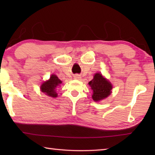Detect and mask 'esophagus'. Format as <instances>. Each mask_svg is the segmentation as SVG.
Wrapping results in <instances>:
<instances>
[{"label":"esophagus","instance_id":"esophagus-1","mask_svg":"<svg viewBox=\"0 0 155 155\" xmlns=\"http://www.w3.org/2000/svg\"><path fill=\"white\" fill-rule=\"evenodd\" d=\"M74 78H75V79H79V78H81L80 75H78V74L75 75L74 76Z\"/></svg>","mask_w":155,"mask_h":155}]
</instances>
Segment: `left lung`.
Returning <instances> with one entry per match:
<instances>
[{
	"label": "left lung",
	"instance_id": "1",
	"mask_svg": "<svg viewBox=\"0 0 155 155\" xmlns=\"http://www.w3.org/2000/svg\"><path fill=\"white\" fill-rule=\"evenodd\" d=\"M89 85L93 91L92 98L94 101H100L111 94L112 85L101 74L97 73L94 78L89 82Z\"/></svg>",
	"mask_w": 155,
	"mask_h": 155
}]
</instances>
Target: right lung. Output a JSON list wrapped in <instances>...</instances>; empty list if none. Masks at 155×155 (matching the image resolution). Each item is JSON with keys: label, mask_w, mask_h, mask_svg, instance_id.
Returning a JSON list of instances; mask_svg holds the SVG:
<instances>
[{"label": "right lung", "mask_w": 155, "mask_h": 155, "mask_svg": "<svg viewBox=\"0 0 155 155\" xmlns=\"http://www.w3.org/2000/svg\"><path fill=\"white\" fill-rule=\"evenodd\" d=\"M61 83V81H60L56 75L52 74L48 81L44 82L41 85V91L45 93L47 96L54 98L57 96V94L55 91L56 89Z\"/></svg>", "instance_id": "obj_1"}]
</instances>
